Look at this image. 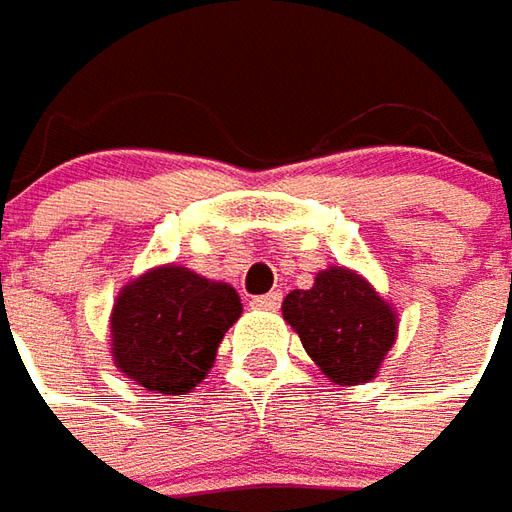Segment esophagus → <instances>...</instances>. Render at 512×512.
Masks as SVG:
<instances>
[{"instance_id": "34e87169", "label": "esophagus", "mask_w": 512, "mask_h": 512, "mask_svg": "<svg viewBox=\"0 0 512 512\" xmlns=\"http://www.w3.org/2000/svg\"><path fill=\"white\" fill-rule=\"evenodd\" d=\"M250 307H256V310H279L281 293L279 290H273V293H267V296H256L250 301Z\"/></svg>"}]
</instances>
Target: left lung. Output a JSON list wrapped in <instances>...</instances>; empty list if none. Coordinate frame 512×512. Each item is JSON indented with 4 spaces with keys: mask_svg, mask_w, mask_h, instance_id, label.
I'll return each mask as SVG.
<instances>
[{
    "mask_svg": "<svg viewBox=\"0 0 512 512\" xmlns=\"http://www.w3.org/2000/svg\"><path fill=\"white\" fill-rule=\"evenodd\" d=\"M321 372L341 383H369L397 335V315L369 281L346 267H329L310 290H293L281 304Z\"/></svg>",
    "mask_w": 512,
    "mask_h": 512,
    "instance_id": "8db88e82",
    "label": "left lung"
}]
</instances>
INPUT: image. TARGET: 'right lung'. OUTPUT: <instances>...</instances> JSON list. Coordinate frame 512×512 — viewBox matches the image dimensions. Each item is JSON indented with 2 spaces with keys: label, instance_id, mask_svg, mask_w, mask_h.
Segmentation results:
<instances>
[{
  "label": "right lung",
  "instance_id": "1",
  "mask_svg": "<svg viewBox=\"0 0 512 512\" xmlns=\"http://www.w3.org/2000/svg\"><path fill=\"white\" fill-rule=\"evenodd\" d=\"M242 315L231 284L185 267H157L123 287L112 310V355L154 394H185L205 380L216 346Z\"/></svg>",
  "mask_w": 512,
  "mask_h": 512
}]
</instances>
